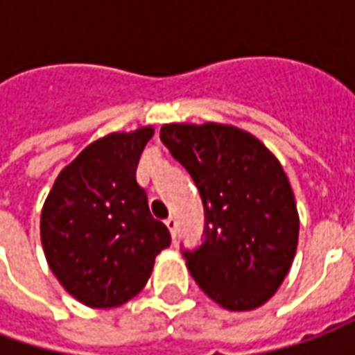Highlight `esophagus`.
Masks as SVG:
<instances>
[{
    "label": "esophagus",
    "instance_id": "esophagus-1",
    "mask_svg": "<svg viewBox=\"0 0 355 355\" xmlns=\"http://www.w3.org/2000/svg\"><path fill=\"white\" fill-rule=\"evenodd\" d=\"M165 224H167V228H169L171 236L175 238V236H177V220H175V216H169V218L165 220Z\"/></svg>",
    "mask_w": 355,
    "mask_h": 355
}]
</instances>
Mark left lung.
I'll return each instance as SVG.
<instances>
[{
    "mask_svg": "<svg viewBox=\"0 0 355 355\" xmlns=\"http://www.w3.org/2000/svg\"><path fill=\"white\" fill-rule=\"evenodd\" d=\"M159 137L205 207V241L184 253L190 274L226 310L259 308L279 289L297 253L300 220L282 163L234 125L167 123Z\"/></svg>",
    "mask_w": 355,
    "mask_h": 355,
    "instance_id": "obj_1",
    "label": "left lung"
}]
</instances>
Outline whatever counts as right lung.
<instances>
[{"mask_svg":"<svg viewBox=\"0 0 355 355\" xmlns=\"http://www.w3.org/2000/svg\"><path fill=\"white\" fill-rule=\"evenodd\" d=\"M154 127L110 132L58 173L43 203L40 234L51 272L89 308H116L144 289L155 257L171 245L137 182Z\"/></svg>","mask_w":355,"mask_h":355,"instance_id":"add662e5","label":"right lung"}]
</instances>
